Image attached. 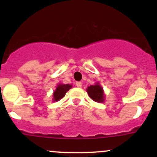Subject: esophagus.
<instances>
[{
  "instance_id": "esophagus-1",
  "label": "esophagus",
  "mask_w": 157,
  "mask_h": 157,
  "mask_svg": "<svg viewBox=\"0 0 157 157\" xmlns=\"http://www.w3.org/2000/svg\"><path fill=\"white\" fill-rule=\"evenodd\" d=\"M76 86H77V87L81 88V87H82V82H76Z\"/></svg>"
}]
</instances>
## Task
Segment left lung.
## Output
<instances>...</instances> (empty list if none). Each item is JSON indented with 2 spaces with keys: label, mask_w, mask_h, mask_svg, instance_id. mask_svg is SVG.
<instances>
[{
  "label": "left lung",
  "mask_w": 157,
  "mask_h": 157,
  "mask_svg": "<svg viewBox=\"0 0 157 157\" xmlns=\"http://www.w3.org/2000/svg\"><path fill=\"white\" fill-rule=\"evenodd\" d=\"M88 94L90 98L97 102H103L105 101V93L103 88L100 82H97L94 85H91L86 89Z\"/></svg>",
  "instance_id": "8db88e82"
}]
</instances>
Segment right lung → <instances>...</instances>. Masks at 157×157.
Listing matches in <instances>:
<instances>
[{
	"label": "right lung",
	"instance_id": "add662e5",
	"mask_svg": "<svg viewBox=\"0 0 157 157\" xmlns=\"http://www.w3.org/2000/svg\"><path fill=\"white\" fill-rule=\"evenodd\" d=\"M71 87H72V85L71 84L59 83L53 92V99H52V101L57 102L59 100H60Z\"/></svg>",
	"mask_w": 157,
	"mask_h": 157
}]
</instances>
